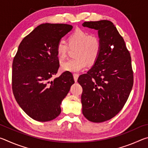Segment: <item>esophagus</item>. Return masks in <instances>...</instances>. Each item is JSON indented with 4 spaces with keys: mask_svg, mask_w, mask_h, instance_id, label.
<instances>
[{
    "mask_svg": "<svg viewBox=\"0 0 148 148\" xmlns=\"http://www.w3.org/2000/svg\"><path fill=\"white\" fill-rule=\"evenodd\" d=\"M73 76H74V81L76 82H77V78H78V77H79V74H76V73H74V74H73Z\"/></svg>",
    "mask_w": 148,
    "mask_h": 148,
    "instance_id": "1",
    "label": "esophagus"
}]
</instances>
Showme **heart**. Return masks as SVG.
Returning a JSON list of instances; mask_svg holds the SVG:
<instances>
[{
  "label": "heart",
  "instance_id": "1",
  "mask_svg": "<svg viewBox=\"0 0 148 148\" xmlns=\"http://www.w3.org/2000/svg\"><path fill=\"white\" fill-rule=\"evenodd\" d=\"M70 47H77L75 51L76 58L69 60L61 65L63 71L76 72L88 66L89 62L93 64L98 59L101 49V42L95 34L85 30L77 29L69 37ZM69 45L60 40L56 46L57 56L59 59L66 58L69 51Z\"/></svg>",
  "mask_w": 148,
  "mask_h": 148
}]
</instances>
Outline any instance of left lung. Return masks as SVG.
<instances>
[{
	"instance_id": "obj_1",
	"label": "left lung",
	"mask_w": 148,
	"mask_h": 148,
	"mask_svg": "<svg viewBox=\"0 0 148 148\" xmlns=\"http://www.w3.org/2000/svg\"><path fill=\"white\" fill-rule=\"evenodd\" d=\"M82 25L98 30L101 42L95 64L77 79L83 88L82 112L89 121L101 123L116 116L131 93L134 80L131 54L112 22L86 21Z\"/></svg>"
}]
</instances>
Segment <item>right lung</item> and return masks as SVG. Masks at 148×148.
I'll list each match as a JSON object with an SVG mask.
<instances>
[{
	"label": "right lung",
	"instance_id": "1",
	"mask_svg": "<svg viewBox=\"0 0 148 148\" xmlns=\"http://www.w3.org/2000/svg\"><path fill=\"white\" fill-rule=\"evenodd\" d=\"M68 24L44 23L23 39L12 63L15 99L34 120L46 122L61 114L60 105L74 83L71 72L53 79L59 68L58 42L72 29Z\"/></svg>",
	"mask_w": 148,
	"mask_h": 148
}]
</instances>
